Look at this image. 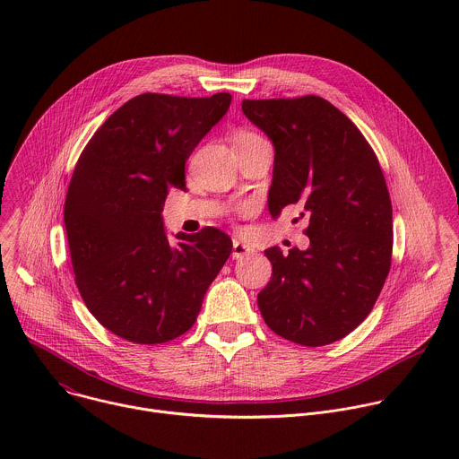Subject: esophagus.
Masks as SVG:
<instances>
[{
	"label": "esophagus",
	"instance_id": "34e87169",
	"mask_svg": "<svg viewBox=\"0 0 459 459\" xmlns=\"http://www.w3.org/2000/svg\"><path fill=\"white\" fill-rule=\"evenodd\" d=\"M254 252V248L248 245V243H243L239 239H234L232 241V257L234 259H241L245 255H250Z\"/></svg>",
	"mask_w": 459,
	"mask_h": 459
}]
</instances>
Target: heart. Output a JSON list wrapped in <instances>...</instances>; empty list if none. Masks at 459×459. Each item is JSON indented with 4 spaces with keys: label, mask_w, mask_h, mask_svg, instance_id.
Segmentation results:
<instances>
[{
    "label": "heart",
    "mask_w": 459,
    "mask_h": 459,
    "mask_svg": "<svg viewBox=\"0 0 459 459\" xmlns=\"http://www.w3.org/2000/svg\"><path fill=\"white\" fill-rule=\"evenodd\" d=\"M257 142H264V138H261L259 134L252 133V130H238V133L234 134L232 138V143H234V149H239V147H248V145H254Z\"/></svg>",
    "instance_id": "obj_1"
}]
</instances>
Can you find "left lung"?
Masks as SVG:
<instances>
[{
    "mask_svg": "<svg viewBox=\"0 0 459 459\" xmlns=\"http://www.w3.org/2000/svg\"><path fill=\"white\" fill-rule=\"evenodd\" d=\"M241 108L274 143L271 214L296 205L310 238L307 250H265L273 278L257 294L259 312L289 342L334 343L370 314L390 271L392 205L379 161L319 96L243 100Z\"/></svg>",
    "mask_w": 459,
    "mask_h": 459,
    "instance_id": "left-lung-1",
    "label": "left lung"
}]
</instances>
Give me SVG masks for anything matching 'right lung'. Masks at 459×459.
I'll return each instance as SVG.
<instances>
[{"mask_svg": "<svg viewBox=\"0 0 459 459\" xmlns=\"http://www.w3.org/2000/svg\"><path fill=\"white\" fill-rule=\"evenodd\" d=\"M230 100L140 94L108 116L76 163L63 211L74 280L91 314L126 342L185 334L232 252L214 227L172 245L161 218L169 188H185V161Z\"/></svg>", "mask_w": 459, "mask_h": 459, "instance_id": "right-lung-1", "label": "right lung"}]
</instances>
